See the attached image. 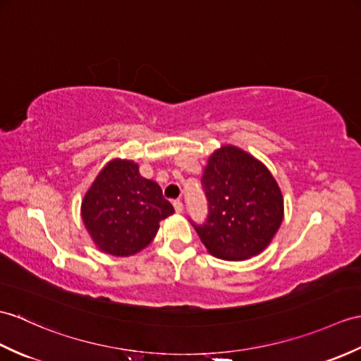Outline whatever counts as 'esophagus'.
<instances>
[{"mask_svg":"<svg viewBox=\"0 0 361 361\" xmlns=\"http://www.w3.org/2000/svg\"><path fill=\"white\" fill-rule=\"evenodd\" d=\"M173 207H175V212H177V214H181L183 209H184V206H183V203H181L180 200L173 201Z\"/></svg>","mask_w":361,"mask_h":361,"instance_id":"34e87169","label":"esophagus"}]
</instances>
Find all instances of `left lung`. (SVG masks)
<instances>
[{"mask_svg": "<svg viewBox=\"0 0 361 361\" xmlns=\"http://www.w3.org/2000/svg\"><path fill=\"white\" fill-rule=\"evenodd\" d=\"M201 184L209 214L203 224L190 223L209 252L231 262L263 252L283 221V195L269 169L228 145L209 157Z\"/></svg>", "mask_w": 361, "mask_h": 361, "instance_id": "left-lung-1", "label": "left lung"}]
</instances>
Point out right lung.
Returning <instances> with one entry per match:
<instances>
[{
	"label": "right lung",
	"instance_id": "add662e5",
	"mask_svg": "<svg viewBox=\"0 0 361 361\" xmlns=\"http://www.w3.org/2000/svg\"><path fill=\"white\" fill-rule=\"evenodd\" d=\"M173 214L161 188L141 177L130 160L109 161L86 192L81 216L89 235L104 254L129 257L157 235L160 221Z\"/></svg>",
	"mask_w": 361,
	"mask_h": 361
}]
</instances>
